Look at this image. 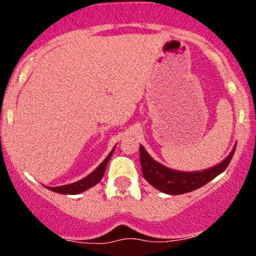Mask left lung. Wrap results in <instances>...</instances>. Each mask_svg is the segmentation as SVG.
Returning a JSON list of instances; mask_svg holds the SVG:
<instances>
[{
    "label": "left lung",
    "mask_w": 256,
    "mask_h": 256,
    "mask_svg": "<svg viewBox=\"0 0 256 256\" xmlns=\"http://www.w3.org/2000/svg\"><path fill=\"white\" fill-rule=\"evenodd\" d=\"M234 149H236V146H234L230 155L216 166L204 170V171L180 172L156 162L146 152L144 146H140V167H142L143 177L152 186L170 195H180V194L194 192L204 186L220 173L224 172L234 156Z\"/></svg>",
    "instance_id": "obj_1"
}]
</instances>
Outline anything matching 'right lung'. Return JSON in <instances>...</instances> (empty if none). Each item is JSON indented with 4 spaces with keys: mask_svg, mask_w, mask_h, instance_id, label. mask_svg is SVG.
Segmentation results:
<instances>
[{
    "mask_svg": "<svg viewBox=\"0 0 256 256\" xmlns=\"http://www.w3.org/2000/svg\"><path fill=\"white\" fill-rule=\"evenodd\" d=\"M114 148H116V146H114ZM114 148H113V150L110 152V155H108V156L106 158L104 161H102L101 165H100L98 168L95 170V171L91 172L89 176H86L85 178L76 182V183L62 185V186H54V188L46 186V188H48L49 190H52V192H55L58 194H64V195H76V194H80V192H85V190L90 189L91 186H94V185L98 184V182L102 179V177H104L106 167H107V164H108V161H110V156L113 155Z\"/></svg>",
    "mask_w": 256,
    "mask_h": 256,
    "instance_id": "add662e5",
    "label": "right lung"
}]
</instances>
